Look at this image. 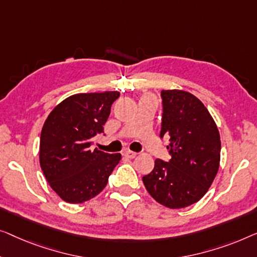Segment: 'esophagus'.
<instances>
[{"mask_svg": "<svg viewBox=\"0 0 257 257\" xmlns=\"http://www.w3.org/2000/svg\"><path fill=\"white\" fill-rule=\"evenodd\" d=\"M123 155L125 157H128V158H130V160H133V158H135L136 156H137V154L136 153H134V151H130V150H127V151H124L123 153Z\"/></svg>", "mask_w": 257, "mask_h": 257, "instance_id": "esophagus-1", "label": "esophagus"}]
</instances>
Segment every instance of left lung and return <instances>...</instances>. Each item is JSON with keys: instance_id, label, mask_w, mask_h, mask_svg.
<instances>
[{"instance_id": "left-lung-1", "label": "left lung", "mask_w": 257, "mask_h": 257, "mask_svg": "<svg viewBox=\"0 0 257 257\" xmlns=\"http://www.w3.org/2000/svg\"><path fill=\"white\" fill-rule=\"evenodd\" d=\"M161 137L168 135L171 160L155 161L142 180L150 196L169 208L199 201L212 185L220 164V134L204 103L180 89L162 91Z\"/></svg>"}]
</instances>
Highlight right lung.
<instances>
[{"instance_id": "add662e5", "label": "right lung", "mask_w": 257, "mask_h": 257, "mask_svg": "<svg viewBox=\"0 0 257 257\" xmlns=\"http://www.w3.org/2000/svg\"><path fill=\"white\" fill-rule=\"evenodd\" d=\"M118 92L80 93L61 101L49 114L41 134L39 163L61 199L81 204L97 196L121 161L91 146L110 114Z\"/></svg>"}]
</instances>
